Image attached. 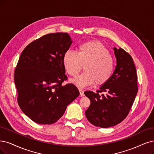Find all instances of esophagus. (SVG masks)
Returning <instances> with one entry per match:
<instances>
[{
    "label": "esophagus",
    "instance_id": "1",
    "mask_svg": "<svg viewBox=\"0 0 154 154\" xmlns=\"http://www.w3.org/2000/svg\"><path fill=\"white\" fill-rule=\"evenodd\" d=\"M79 95H80L81 97H83L84 96V93L82 89H79Z\"/></svg>",
    "mask_w": 154,
    "mask_h": 154
}]
</instances>
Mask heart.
Instances as JSON below:
<instances>
[{
	"label": "heart",
	"mask_w": 154,
	"mask_h": 154,
	"mask_svg": "<svg viewBox=\"0 0 154 154\" xmlns=\"http://www.w3.org/2000/svg\"><path fill=\"white\" fill-rule=\"evenodd\" d=\"M109 51L100 42H85L78 48V53L67 50L63 56V65L66 72L76 76L84 66L85 72L72 79L79 88L103 85L110 79L114 68V62Z\"/></svg>",
	"instance_id": "obj_1"
}]
</instances>
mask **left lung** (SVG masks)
<instances>
[{
    "label": "left lung",
    "mask_w": 154,
    "mask_h": 154,
    "mask_svg": "<svg viewBox=\"0 0 154 154\" xmlns=\"http://www.w3.org/2000/svg\"><path fill=\"white\" fill-rule=\"evenodd\" d=\"M115 69L108 82L96 93L84 94L91 100L85 111L88 120L95 126L108 128L120 123L128 116L137 92L136 70L131 56L122 48H113ZM103 91L104 95L99 94Z\"/></svg>",
    "instance_id": "left-lung-1"
}]
</instances>
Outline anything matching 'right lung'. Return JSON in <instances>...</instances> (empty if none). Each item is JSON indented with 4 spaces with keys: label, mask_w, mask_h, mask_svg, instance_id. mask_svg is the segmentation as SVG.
I'll return each instance as SVG.
<instances>
[{
    "label": "right lung",
    "mask_w": 154,
    "mask_h": 154,
    "mask_svg": "<svg viewBox=\"0 0 154 154\" xmlns=\"http://www.w3.org/2000/svg\"><path fill=\"white\" fill-rule=\"evenodd\" d=\"M72 41L67 33L43 35L25 47L14 71L18 103L29 117L39 124L59 120L79 92L67 79L63 56Z\"/></svg>",
    "instance_id": "1"
}]
</instances>
